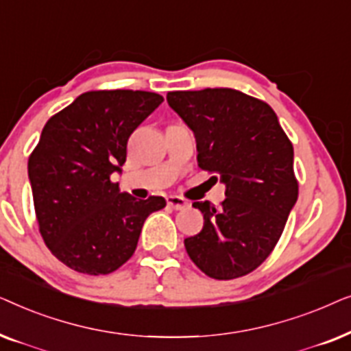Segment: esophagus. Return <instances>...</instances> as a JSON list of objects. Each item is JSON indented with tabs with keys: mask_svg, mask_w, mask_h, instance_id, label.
<instances>
[{
	"mask_svg": "<svg viewBox=\"0 0 351 351\" xmlns=\"http://www.w3.org/2000/svg\"><path fill=\"white\" fill-rule=\"evenodd\" d=\"M166 201H167V206H169V208H172V209H176V210L185 209L186 206H189V201L182 198V196H177V195H169L166 198Z\"/></svg>",
	"mask_w": 351,
	"mask_h": 351,
	"instance_id": "1",
	"label": "esophagus"
}]
</instances>
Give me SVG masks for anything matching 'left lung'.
Returning <instances> with one entry per match:
<instances>
[{"label": "left lung", "instance_id": "left-lung-1", "mask_svg": "<svg viewBox=\"0 0 351 351\" xmlns=\"http://www.w3.org/2000/svg\"><path fill=\"white\" fill-rule=\"evenodd\" d=\"M167 104L195 134L198 166L219 174V208L196 201L203 230L185 238L191 261L214 280L256 270L275 249L299 196L294 148L276 113L237 89L167 93Z\"/></svg>", "mask_w": 351, "mask_h": 351}]
</instances>
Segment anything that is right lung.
<instances>
[{
	"label": "right lung",
	"instance_id": "add662e5",
	"mask_svg": "<svg viewBox=\"0 0 351 351\" xmlns=\"http://www.w3.org/2000/svg\"><path fill=\"white\" fill-rule=\"evenodd\" d=\"M147 90H89L49 118L28 158L40 233L71 270L108 275L132 257L143 222L166 206L136 199L110 180L121 172L128 141L162 102Z\"/></svg>",
	"mask_w": 351,
	"mask_h": 351
}]
</instances>
